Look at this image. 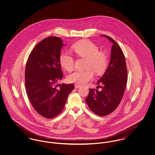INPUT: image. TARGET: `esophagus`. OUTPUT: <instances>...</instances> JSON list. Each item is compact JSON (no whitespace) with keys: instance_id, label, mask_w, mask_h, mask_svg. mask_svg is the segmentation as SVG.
Wrapping results in <instances>:
<instances>
[{"instance_id":"esophagus-1","label":"esophagus","mask_w":155,"mask_h":155,"mask_svg":"<svg viewBox=\"0 0 155 155\" xmlns=\"http://www.w3.org/2000/svg\"><path fill=\"white\" fill-rule=\"evenodd\" d=\"M74 87H75V88H80V87H81V85H78V84H74Z\"/></svg>"}]
</instances>
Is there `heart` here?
<instances>
[{
	"instance_id": "heart-1",
	"label": "heart",
	"mask_w": 155,
	"mask_h": 155,
	"mask_svg": "<svg viewBox=\"0 0 155 155\" xmlns=\"http://www.w3.org/2000/svg\"><path fill=\"white\" fill-rule=\"evenodd\" d=\"M75 53L80 57L87 59L85 71H75L67 77L70 82L84 84L93 79L94 72L97 75L103 74L108 65V58L104 52L99 51V47L88 40H84L73 45ZM61 66L67 71L74 68V59L71 54L61 52L59 56Z\"/></svg>"
}]
</instances>
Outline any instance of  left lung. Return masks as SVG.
<instances>
[{
  "mask_svg": "<svg viewBox=\"0 0 155 155\" xmlns=\"http://www.w3.org/2000/svg\"><path fill=\"white\" fill-rule=\"evenodd\" d=\"M113 44L110 61L106 71L97 84L101 91L89 89L85 101L91 110L100 116H107L120 103L127 82V68L125 56L118 44L111 38L102 35ZM98 87V86H97Z\"/></svg>",
  "mask_w": 155,
  "mask_h": 155,
  "instance_id": "obj_1",
  "label": "left lung"
}]
</instances>
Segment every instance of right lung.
Here are the masks:
<instances>
[{"mask_svg": "<svg viewBox=\"0 0 155 155\" xmlns=\"http://www.w3.org/2000/svg\"><path fill=\"white\" fill-rule=\"evenodd\" d=\"M61 39L49 37L34 47L27 60L25 70L27 94L34 109L46 118L56 117L63 110L74 84L56 82L63 76L59 61L64 46Z\"/></svg>", "mask_w": 155, "mask_h": 155, "instance_id": "obj_1", "label": "right lung"}]
</instances>
